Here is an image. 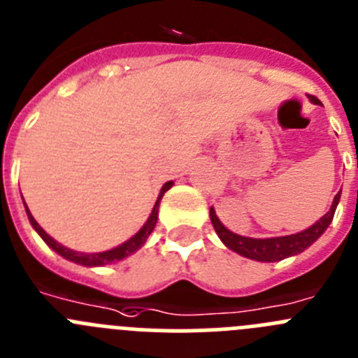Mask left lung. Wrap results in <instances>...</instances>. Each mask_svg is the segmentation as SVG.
I'll return each instance as SVG.
<instances>
[{
	"mask_svg": "<svg viewBox=\"0 0 358 358\" xmlns=\"http://www.w3.org/2000/svg\"><path fill=\"white\" fill-rule=\"evenodd\" d=\"M310 103L321 104L316 97H309ZM341 201V192L334 196V202L330 206L329 213L321 216L316 224L310 225L306 231L296 232V234L289 236H277V238H247V236H239L229 231L220 218L216 216L215 209H209V216H211V224L215 227L216 234L222 239V243L227 248H231L236 254L243 255V257L254 259L259 262H275L282 261V259L291 257V255L301 254V252L309 248L310 245L323 234L329 225L332 224L334 215H336L337 204Z\"/></svg>",
	"mask_w": 358,
	"mask_h": 358,
	"instance_id": "obj_1",
	"label": "left lung"
}]
</instances>
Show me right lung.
Wrapping results in <instances>:
<instances>
[{
  "instance_id": "1",
  "label": "right lung",
  "mask_w": 358,
  "mask_h": 358,
  "mask_svg": "<svg viewBox=\"0 0 358 358\" xmlns=\"http://www.w3.org/2000/svg\"><path fill=\"white\" fill-rule=\"evenodd\" d=\"M172 186H173V181H169V182H165V185H163L162 192H159V195H157V201H156V204H154L152 211H150L149 218H147V222L143 224V227L140 229V231L136 232L133 238H129L127 241H124V243L119 245V247L111 248V250L94 252V254L71 250V248H67V247H64L62 243H58L57 239H52L51 236H49L48 232H45L44 229H42L41 225L37 224V220L31 216V213H29L26 202H24V208H26V215H28V220H29V224H31V227H34L35 231H37V234L41 236L42 239H44L45 245H48L49 248H52V250L57 252L58 255H62V257L67 259V261L76 262V264H81V266H87V268L104 266V264H111V262L122 261V259L129 257L131 254H134V252L138 250V248H142L143 245H145L147 238H149L150 232L154 231V227H156V224H157V211H159V202H162L163 195H165V193L169 192Z\"/></svg>"
}]
</instances>
